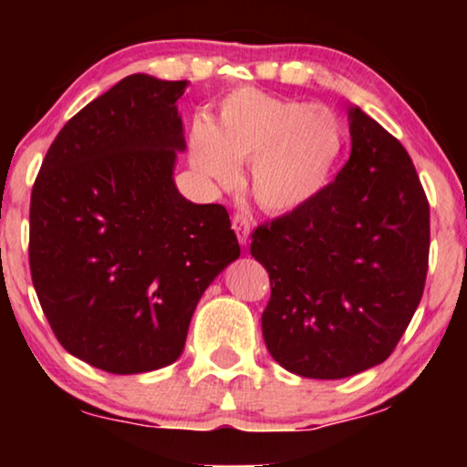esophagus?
<instances>
[{"label":"esophagus","instance_id":"34e87169","mask_svg":"<svg viewBox=\"0 0 467 467\" xmlns=\"http://www.w3.org/2000/svg\"><path fill=\"white\" fill-rule=\"evenodd\" d=\"M232 225H234L235 235H238L240 244L246 246L248 244V238H251V219H248V214H244V213L234 214Z\"/></svg>","mask_w":467,"mask_h":467}]
</instances>
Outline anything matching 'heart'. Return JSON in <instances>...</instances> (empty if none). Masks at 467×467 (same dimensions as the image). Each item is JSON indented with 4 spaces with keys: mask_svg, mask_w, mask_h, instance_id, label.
I'll list each match as a JSON object with an SVG mask.
<instances>
[{
    "mask_svg": "<svg viewBox=\"0 0 467 467\" xmlns=\"http://www.w3.org/2000/svg\"><path fill=\"white\" fill-rule=\"evenodd\" d=\"M344 152L334 112L242 87L221 99L216 120L189 127V161L203 181L234 187L251 163L248 187L267 213H296L329 187Z\"/></svg>",
    "mask_w": 467,
    "mask_h": 467,
    "instance_id": "b5f03b06",
    "label": "heart"
}]
</instances>
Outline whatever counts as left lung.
I'll return each mask as SVG.
<instances>
[{"mask_svg":"<svg viewBox=\"0 0 467 467\" xmlns=\"http://www.w3.org/2000/svg\"><path fill=\"white\" fill-rule=\"evenodd\" d=\"M350 157L308 206L254 229L270 274L265 347L286 372L336 380L393 353L419 308L430 203L398 140L348 108Z\"/></svg>","mask_w":467,"mask_h":467,"instance_id":"left-lung-1","label":"left lung"}]
</instances>
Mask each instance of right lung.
<instances>
[{
    "mask_svg": "<svg viewBox=\"0 0 467 467\" xmlns=\"http://www.w3.org/2000/svg\"><path fill=\"white\" fill-rule=\"evenodd\" d=\"M187 80L131 74L69 119L31 191L29 265L63 348L110 374L181 357L195 306L240 257L227 210L174 182Z\"/></svg>",
    "mask_w": 467,
    "mask_h": 467,
    "instance_id": "add662e5",
    "label": "right lung"
}]
</instances>
